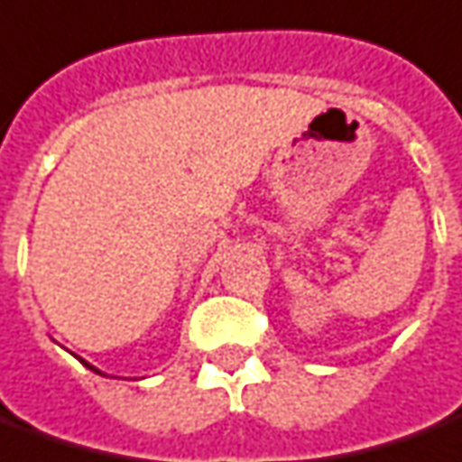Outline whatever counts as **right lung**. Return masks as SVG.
I'll list each match as a JSON object with an SVG mask.
<instances>
[{
  "label": "right lung",
  "instance_id": "obj_1",
  "mask_svg": "<svg viewBox=\"0 0 462 462\" xmlns=\"http://www.w3.org/2000/svg\"><path fill=\"white\" fill-rule=\"evenodd\" d=\"M86 366H90V364H86ZM90 369H93V372H98V369H96V366H90ZM98 374H100V372H98Z\"/></svg>",
  "mask_w": 462,
  "mask_h": 462
}]
</instances>
